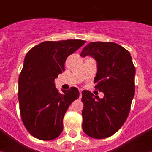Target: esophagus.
Returning <instances> with one entry per match:
<instances>
[{
    "label": "esophagus",
    "instance_id": "1",
    "mask_svg": "<svg viewBox=\"0 0 152 152\" xmlns=\"http://www.w3.org/2000/svg\"><path fill=\"white\" fill-rule=\"evenodd\" d=\"M81 97H82V91L80 90V98H81Z\"/></svg>",
    "mask_w": 152,
    "mask_h": 152
}]
</instances>
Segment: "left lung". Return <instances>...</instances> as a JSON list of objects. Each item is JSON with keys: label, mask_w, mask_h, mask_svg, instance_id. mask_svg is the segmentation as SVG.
Listing matches in <instances>:
<instances>
[{"label": "left lung", "mask_w": 152, "mask_h": 152, "mask_svg": "<svg viewBox=\"0 0 152 152\" xmlns=\"http://www.w3.org/2000/svg\"><path fill=\"white\" fill-rule=\"evenodd\" d=\"M87 55L97 61L94 83L104 98L82 91V127L87 136L104 139L115 134L127 119L135 93V67L129 51L113 42H91L80 54Z\"/></svg>", "instance_id": "1"}]
</instances>
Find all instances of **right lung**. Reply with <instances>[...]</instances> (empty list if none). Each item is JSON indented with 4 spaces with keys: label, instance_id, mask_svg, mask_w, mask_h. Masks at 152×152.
Instances as JSON below:
<instances>
[{
    "label": "right lung",
    "instance_id": "obj_1",
    "mask_svg": "<svg viewBox=\"0 0 152 152\" xmlns=\"http://www.w3.org/2000/svg\"><path fill=\"white\" fill-rule=\"evenodd\" d=\"M86 43L82 40L44 41L25 57L18 77V102L25 127L39 140H54L63 129L62 119L69 105L79 98L76 87L60 94L55 80L65 71V62Z\"/></svg>",
    "mask_w": 152,
    "mask_h": 152
}]
</instances>
